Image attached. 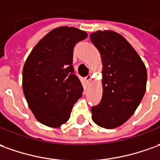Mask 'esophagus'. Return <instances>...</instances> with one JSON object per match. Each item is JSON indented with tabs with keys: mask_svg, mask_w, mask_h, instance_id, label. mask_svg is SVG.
<instances>
[{
	"mask_svg": "<svg viewBox=\"0 0 160 160\" xmlns=\"http://www.w3.org/2000/svg\"><path fill=\"white\" fill-rule=\"evenodd\" d=\"M91 78H91V75H88L86 78H85V81H86L87 84H89V83L91 82Z\"/></svg>",
	"mask_w": 160,
	"mask_h": 160,
	"instance_id": "esophagus-1",
	"label": "esophagus"
}]
</instances>
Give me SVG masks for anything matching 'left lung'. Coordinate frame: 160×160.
<instances>
[{"instance_id": "1", "label": "left lung", "mask_w": 160, "mask_h": 160, "mask_svg": "<svg viewBox=\"0 0 160 160\" xmlns=\"http://www.w3.org/2000/svg\"><path fill=\"white\" fill-rule=\"evenodd\" d=\"M102 59L103 97L91 108L95 124L117 128L132 116L145 95L147 71L137 51L128 41L112 30L91 35Z\"/></svg>"}]
</instances>
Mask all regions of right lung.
I'll return each instance as SVG.
<instances>
[{
  "instance_id": "right-lung-1",
  "label": "right lung",
  "mask_w": 160,
  "mask_h": 160,
  "mask_svg": "<svg viewBox=\"0 0 160 160\" xmlns=\"http://www.w3.org/2000/svg\"><path fill=\"white\" fill-rule=\"evenodd\" d=\"M88 34L74 27L54 28L34 47L22 69L23 94L41 124L60 127L82 97V85L74 74V46Z\"/></svg>"
}]
</instances>
